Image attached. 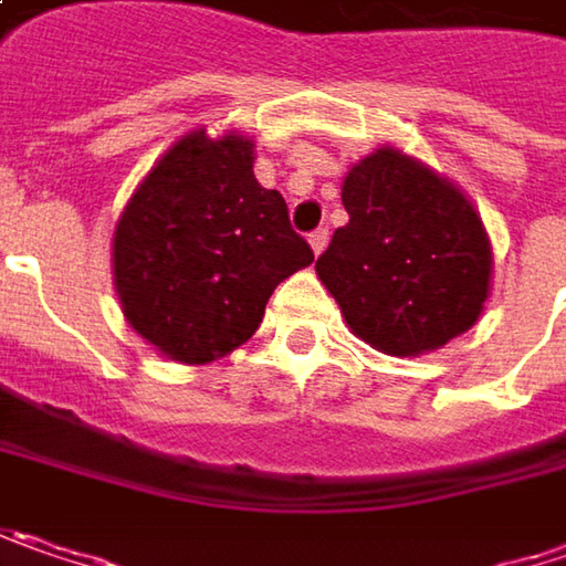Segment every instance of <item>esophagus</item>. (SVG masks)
Instances as JSON below:
<instances>
[{
    "label": "esophagus",
    "mask_w": 566,
    "mask_h": 566,
    "mask_svg": "<svg viewBox=\"0 0 566 566\" xmlns=\"http://www.w3.org/2000/svg\"><path fill=\"white\" fill-rule=\"evenodd\" d=\"M326 243H329V230H326V227H319V230L311 233V250H314V255H319V252L326 250Z\"/></svg>",
    "instance_id": "esophagus-1"
}]
</instances>
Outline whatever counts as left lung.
Instances as JSON below:
<instances>
[{
  "label": "left lung",
  "instance_id": "8db88e82",
  "mask_svg": "<svg viewBox=\"0 0 566 566\" xmlns=\"http://www.w3.org/2000/svg\"><path fill=\"white\" fill-rule=\"evenodd\" d=\"M349 223L316 259L349 329L384 355L442 349L483 314L493 252L464 191L381 147L343 182Z\"/></svg>",
  "mask_w": 566,
  "mask_h": 566
}]
</instances>
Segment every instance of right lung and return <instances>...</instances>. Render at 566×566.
Wrapping results in <instances>:
<instances>
[{"instance_id": "obj_1", "label": "right lung", "mask_w": 566, "mask_h": 566, "mask_svg": "<svg viewBox=\"0 0 566 566\" xmlns=\"http://www.w3.org/2000/svg\"><path fill=\"white\" fill-rule=\"evenodd\" d=\"M250 137L185 134L130 195L112 272L127 323L172 361L205 365L259 329L272 291L314 262L287 205L252 176Z\"/></svg>"}]
</instances>
